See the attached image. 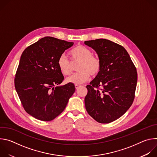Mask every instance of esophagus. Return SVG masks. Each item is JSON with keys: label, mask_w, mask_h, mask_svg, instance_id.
Returning a JSON list of instances; mask_svg holds the SVG:
<instances>
[{"label": "esophagus", "mask_w": 157, "mask_h": 157, "mask_svg": "<svg viewBox=\"0 0 157 157\" xmlns=\"http://www.w3.org/2000/svg\"><path fill=\"white\" fill-rule=\"evenodd\" d=\"M80 86H81L79 85V84H75V87H76V89H78Z\"/></svg>", "instance_id": "obj_1"}]
</instances>
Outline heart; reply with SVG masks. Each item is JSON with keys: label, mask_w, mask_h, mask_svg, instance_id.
I'll use <instances>...</instances> for the list:
<instances>
[{"label": "heart", "mask_w": 157, "mask_h": 157, "mask_svg": "<svg viewBox=\"0 0 157 157\" xmlns=\"http://www.w3.org/2000/svg\"><path fill=\"white\" fill-rule=\"evenodd\" d=\"M69 55L72 63L79 62L77 68L79 72L66 78L67 82L80 84L88 80L90 75L94 77L100 73L102 68L100 59L93 56L91 50L87 47L78 45L70 52ZM57 64L60 72L64 76H68L71 73V62L64 55L59 57Z\"/></svg>", "instance_id": "heart-1"}]
</instances>
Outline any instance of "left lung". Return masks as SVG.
<instances>
[{"mask_svg":"<svg viewBox=\"0 0 157 157\" xmlns=\"http://www.w3.org/2000/svg\"><path fill=\"white\" fill-rule=\"evenodd\" d=\"M94 50L102 63L100 73L86 86L87 113L101 124L113 122L130 108L135 98L137 72L121 45L100 38L84 41Z\"/></svg>","mask_w":157,"mask_h":157,"instance_id":"left-lung-1","label":"left lung"}]
</instances>
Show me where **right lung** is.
<instances>
[{
  "instance_id": "add662e5",
  "label": "right lung",
  "mask_w": 157,
  "mask_h": 157,
  "mask_svg": "<svg viewBox=\"0 0 157 157\" xmlns=\"http://www.w3.org/2000/svg\"><path fill=\"white\" fill-rule=\"evenodd\" d=\"M52 36H45L22 53L15 78V87L27 113L42 121H50L65 109L75 91L73 83L59 84L64 76L58 59L73 45Z\"/></svg>"
}]
</instances>
